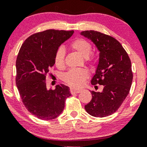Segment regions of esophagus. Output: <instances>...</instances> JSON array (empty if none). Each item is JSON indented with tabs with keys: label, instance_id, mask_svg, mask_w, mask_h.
<instances>
[{
	"label": "esophagus",
	"instance_id": "1",
	"mask_svg": "<svg viewBox=\"0 0 147 147\" xmlns=\"http://www.w3.org/2000/svg\"><path fill=\"white\" fill-rule=\"evenodd\" d=\"M81 92L80 89H75V88H70V92L71 94H78Z\"/></svg>",
	"mask_w": 147,
	"mask_h": 147
}]
</instances>
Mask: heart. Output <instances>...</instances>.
I'll return each mask as SVG.
<instances>
[{
  "instance_id": "heart-1",
  "label": "heart",
  "mask_w": 147,
  "mask_h": 147,
  "mask_svg": "<svg viewBox=\"0 0 147 147\" xmlns=\"http://www.w3.org/2000/svg\"><path fill=\"white\" fill-rule=\"evenodd\" d=\"M69 47L74 51L77 52L84 59L88 60L90 64L93 63L90 55L92 53V48L90 43L83 38H77L70 43ZM65 53L62 47H59L55 52L54 62L58 68L64 67L65 64ZM88 77V73L86 70L82 69H74L69 70L64 76L63 80L66 83L73 87H80Z\"/></svg>"
}]
</instances>
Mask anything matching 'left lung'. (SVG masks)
Returning <instances> with one entry per match:
<instances>
[{"mask_svg": "<svg viewBox=\"0 0 147 147\" xmlns=\"http://www.w3.org/2000/svg\"><path fill=\"white\" fill-rule=\"evenodd\" d=\"M80 34L91 40L100 51L91 83L104 86L102 92L91 91L92 98L85 109L94 117H106L117 111L129 93L133 78L131 61L120 42L111 36L92 30Z\"/></svg>", "mask_w": 147, "mask_h": 147, "instance_id": "obj_1", "label": "left lung"}]
</instances>
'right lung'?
<instances>
[{"mask_svg":"<svg viewBox=\"0 0 147 147\" xmlns=\"http://www.w3.org/2000/svg\"><path fill=\"white\" fill-rule=\"evenodd\" d=\"M74 31L49 29L35 33L24 41L16 61V84L28 111L41 120H49L63 112L66 98L71 96L63 84L48 90L46 75L55 62V52Z\"/></svg>","mask_w":147,"mask_h":147,"instance_id":"1","label":"right lung"}]
</instances>
